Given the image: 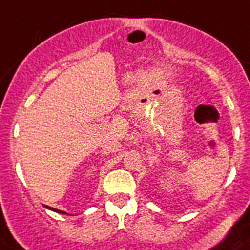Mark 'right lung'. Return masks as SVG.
Returning <instances> with one entry per match:
<instances>
[{"mask_svg":"<svg viewBox=\"0 0 250 250\" xmlns=\"http://www.w3.org/2000/svg\"><path fill=\"white\" fill-rule=\"evenodd\" d=\"M46 208H49V207H47L46 206ZM51 209V210H53V212H57V213H64V214H66V212H62V210H58V209H55V208H49Z\"/></svg>","mask_w":250,"mask_h":250,"instance_id":"1","label":"right lung"}]
</instances>
